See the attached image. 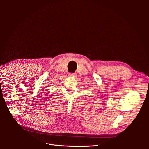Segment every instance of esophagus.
Instances as JSON below:
<instances>
[{"instance_id":"esophagus-1","label":"esophagus","mask_w":149,"mask_h":149,"mask_svg":"<svg viewBox=\"0 0 149 149\" xmlns=\"http://www.w3.org/2000/svg\"><path fill=\"white\" fill-rule=\"evenodd\" d=\"M70 76H76V74L74 73H70Z\"/></svg>"}]
</instances>
